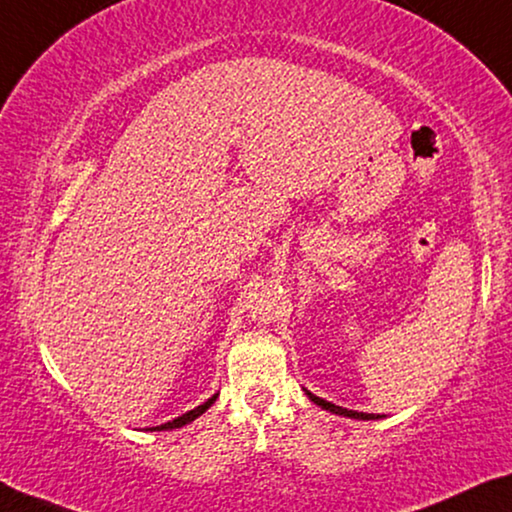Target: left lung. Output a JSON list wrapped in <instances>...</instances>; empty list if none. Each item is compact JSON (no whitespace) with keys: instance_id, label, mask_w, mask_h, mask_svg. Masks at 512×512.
I'll list each match as a JSON object with an SVG mask.
<instances>
[{"instance_id":"8db88e82","label":"left lung","mask_w":512,"mask_h":512,"mask_svg":"<svg viewBox=\"0 0 512 512\" xmlns=\"http://www.w3.org/2000/svg\"><path fill=\"white\" fill-rule=\"evenodd\" d=\"M306 396H309L313 403L316 405H320L322 410H329V412H334V414H341V416H350V419H380V414H364V412H355V410H345V407H338V405H334V403H327V400H322V398H318V396H313L311 391H306Z\"/></svg>"}]
</instances>
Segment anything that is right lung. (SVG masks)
I'll use <instances>...</instances> for the list:
<instances>
[{
    "mask_svg": "<svg viewBox=\"0 0 512 512\" xmlns=\"http://www.w3.org/2000/svg\"><path fill=\"white\" fill-rule=\"evenodd\" d=\"M217 400V393L212 398H208L206 403L203 405H199V407H194V410H190V412H185L183 416H178V419H174V421H169V423H162V426H157V428H151V430H171V428H180V426H185V423H190V421H194L196 416H201L203 412L208 410V407L215 403Z\"/></svg>",
    "mask_w": 512,
    "mask_h": 512,
    "instance_id": "right-lung-1",
    "label": "right lung"
}]
</instances>
